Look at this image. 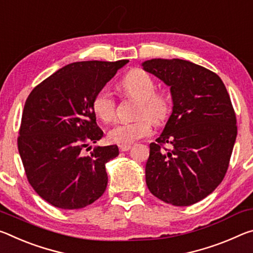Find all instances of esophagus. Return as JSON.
<instances>
[{"mask_svg":"<svg viewBox=\"0 0 253 253\" xmlns=\"http://www.w3.org/2000/svg\"><path fill=\"white\" fill-rule=\"evenodd\" d=\"M131 148V144H120L119 149L121 151H127Z\"/></svg>","mask_w":253,"mask_h":253,"instance_id":"obj_1","label":"esophagus"}]
</instances>
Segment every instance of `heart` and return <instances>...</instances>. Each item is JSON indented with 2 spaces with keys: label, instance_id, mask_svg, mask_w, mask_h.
<instances>
[{
  "label": "heart",
  "instance_id": "heart-1",
  "mask_svg": "<svg viewBox=\"0 0 253 253\" xmlns=\"http://www.w3.org/2000/svg\"><path fill=\"white\" fill-rule=\"evenodd\" d=\"M127 95L140 99L138 120L122 122L112 127L109 139L118 144H131L139 139L146 138L152 132V121L164 122L170 112V101L167 94L155 90L152 77L142 69H133L122 82ZM93 111L103 122H111L115 118L117 102L109 88L103 87L95 94L92 102Z\"/></svg>",
  "mask_w": 253,
  "mask_h": 253
}]
</instances>
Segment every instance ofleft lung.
Listing matches in <instances>:
<instances>
[{"label": "left lung", "mask_w": 253, "mask_h": 253, "mask_svg": "<svg viewBox=\"0 0 253 253\" xmlns=\"http://www.w3.org/2000/svg\"><path fill=\"white\" fill-rule=\"evenodd\" d=\"M142 66L170 86L173 104L163 133L150 143L147 186L167 204L193 205L227 171L238 134L230 95L216 74L190 61L158 58Z\"/></svg>", "instance_id": "left-lung-1"}]
</instances>
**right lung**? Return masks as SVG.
<instances>
[{"label": "right lung", "instance_id": "obj_1", "mask_svg": "<svg viewBox=\"0 0 253 253\" xmlns=\"http://www.w3.org/2000/svg\"><path fill=\"white\" fill-rule=\"evenodd\" d=\"M129 60L78 61L37 85L24 104L18 149L29 184L49 204L77 210L105 192V164L118 146L96 147L103 131L93 98Z\"/></svg>", "mask_w": 253, "mask_h": 253}]
</instances>
